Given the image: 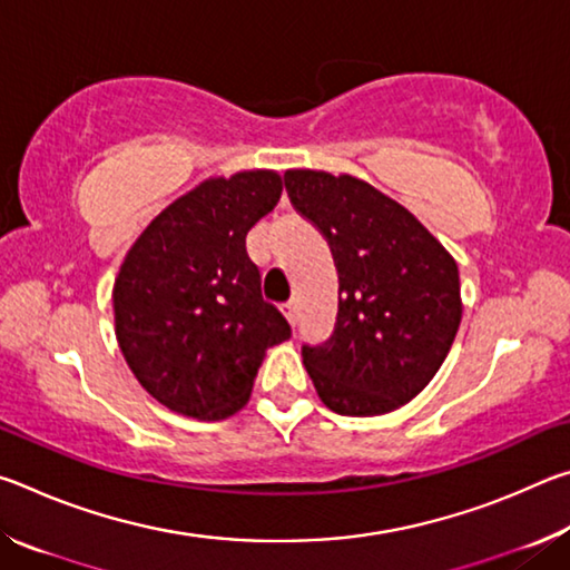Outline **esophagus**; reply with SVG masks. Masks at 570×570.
Returning <instances> with one entry per match:
<instances>
[{
    "label": "esophagus",
    "mask_w": 570,
    "mask_h": 570,
    "mask_svg": "<svg viewBox=\"0 0 570 570\" xmlns=\"http://www.w3.org/2000/svg\"><path fill=\"white\" fill-rule=\"evenodd\" d=\"M282 312H284V316L288 320V324L296 326V322H298V308H296V302H286V304H282Z\"/></svg>",
    "instance_id": "esophagus-1"
}]
</instances>
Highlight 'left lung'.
<instances>
[{
	"label": "left lung",
	"mask_w": 570,
	"mask_h": 570,
	"mask_svg": "<svg viewBox=\"0 0 570 570\" xmlns=\"http://www.w3.org/2000/svg\"><path fill=\"white\" fill-rule=\"evenodd\" d=\"M288 198L330 240L340 312L322 346H304L320 400L346 417H377L417 397L445 362L462 320L455 258L372 183L292 168Z\"/></svg>",
	"instance_id": "left-lung-1"
}]
</instances>
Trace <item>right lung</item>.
<instances>
[{
	"mask_svg": "<svg viewBox=\"0 0 570 570\" xmlns=\"http://www.w3.org/2000/svg\"><path fill=\"white\" fill-rule=\"evenodd\" d=\"M282 190L276 170L206 178L125 254L112 286L115 336L135 380L168 410L230 417L248 402L268 346L292 336L246 254V234Z\"/></svg>",
	"mask_w": 570,
	"mask_h": 570,
	"instance_id": "obj_1",
	"label": "right lung"
}]
</instances>
